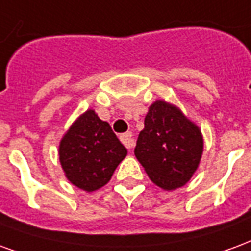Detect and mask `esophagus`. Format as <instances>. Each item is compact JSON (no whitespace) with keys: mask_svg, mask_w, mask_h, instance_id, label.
<instances>
[{"mask_svg":"<svg viewBox=\"0 0 251 251\" xmlns=\"http://www.w3.org/2000/svg\"><path fill=\"white\" fill-rule=\"evenodd\" d=\"M120 140L127 148H132V146L135 144V139H133V135L131 132H126L123 135H120Z\"/></svg>","mask_w":251,"mask_h":251,"instance_id":"1","label":"esophagus"}]
</instances>
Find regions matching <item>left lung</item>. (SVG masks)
Masks as SVG:
<instances>
[{"mask_svg":"<svg viewBox=\"0 0 251 251\" xmlns=\"http://www.w3.org/2000/svg\"><path fill=\"white\" fill-rule=\"evenodd\" d=\"M202 152V133L180 109L162 100L150 107L135 156L153 183L164 190L184 186L198 168Z\"/></svg>","mask_w":251,"mask_h":251,"instance_id":"left-lung-1","label":"left lung"}]
</instances>
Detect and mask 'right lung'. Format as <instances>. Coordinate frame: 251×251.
I'll return each mask as SVG.
<instances>
[{
  "label": "right lung",
  "mask_w": 251,
  "mask_h": 251,
  "mask_svg": "<svg viewBox=\"0 0 251 251\" xmlns=\"http://www.w3.org/2000/svg\"><path fill=\"white\" fill-rule=\"evenodd\" d=\"M58 155L69 182L85 191H95L109 182L127 150L111 126L89 109L68 129Z\"/></svg>",
  "instance_id": "add662e5"
}]
</instances>
